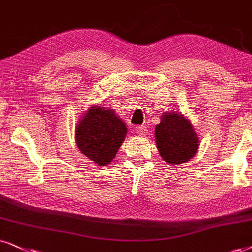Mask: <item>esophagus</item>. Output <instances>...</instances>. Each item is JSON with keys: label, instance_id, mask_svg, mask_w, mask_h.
<instances>
[{"label": "esophagus", "instance_id": "esophagus-1", "mask_svg": "<svg viewBox=\"0 0 252 252\" xmlns=\"http://www.w3.org/2000/svg\"><path fill=\"white\" fill-rule=\"evenodd\" d=\"M146 132H148V129H146L145 126H137V133L141 136H145Z\"/></svg>", "mask_w": 252, "mask_h": 252}]
</instances>
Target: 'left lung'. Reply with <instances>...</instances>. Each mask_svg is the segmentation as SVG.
<instances>
[{
    "label": "left lung",
    "mask_w": 252,
    "mask_h": 252,
    "mask_svg": "<svg viewBox=\"0 0 252 252\" xmlns=\"http://www.w3.org/2000/svg\"><path fill=\"white\" fill-rule=\"evenodd\" d=\"M155 138L160 157L170 165L189 161L200 145L192 122L176 110L161 115L160 123L155 128Z\"/></svg>",
    "instance_id": "1"
}]
</instances>
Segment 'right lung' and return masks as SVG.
I'll list each match as a JSON object with an SVG mask.
<instances>
[{
	"label": "right lung",
	"mask_w": 252,
	"mask_h": 252,
	"mask_svg": "<svg viewBox=\"0 0 252 252\" xmlns=\"http://www.w3.org/2000/svg\"><path fill=\"white\" fill-rule=\"evenodd\" d=\"M126 124L110 108L89 107L75 126V143L81 154L97 166L113 161L126 139Z\"/></svg>",
	"instance_id": "obj_1"
}]
</instances>
